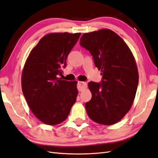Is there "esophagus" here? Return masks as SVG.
Masks as SVG:
<instances>
[{"mask_svg": "<svg viewBox=\"0 0 158 158\" xmlns=\"http://www.w3.org/2000/svg\"><path fill=\"white\" fill-rule=\"evenodd\" d=\"M77 88H78V91L82 92L87 88V84L84 82H78V85H77Z\"/></svg>", "mask_w": 158, "mask_h": 158, "instance_id": "1", "label": "esophagus"}]
</instances>
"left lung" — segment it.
I'll return each mask as SVG.
<instances>
[{
    "label": "left lung",
    "mask_w": 158,
    "mask_h": 158,
    "mask_svg": "<svg viewBox=\"0 0 158 158\" xmlns=\"http://www.w3.org/2000/svg\"><path fill=\"white\" fill-rule=\"evenodd\" d=\"M80 45L90 52L102 76L101 83H88L92 93L85 104L88 117L98 124L117 123L130 110L137 89L139 74L133 53L109 29L83 34Z\"/></svg>",
    "instance_id": "1"
}]
</instances>
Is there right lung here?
<instances>
[{
	"instance_id": "1",
	"label": "right lung",
	"mask_w": 158,
	"mask_h": 158,
	"mask_svg": "<svg viewBox=\"0 0 158 158\" xmlns=\"http://www.w3.org/2000/svg\"><path fill=\"white\" fill-rule=\"evenodd\" d=\"M81 33L45 35L31 51L22 72L23 93L40 121L55 125L67 118L78 91L77 81L57 78Z\"/></svg>"
}]
</instances>
